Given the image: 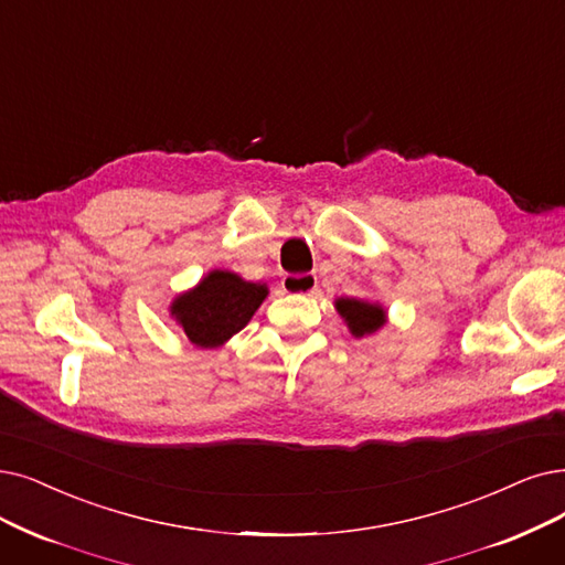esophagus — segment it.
I'll return each instance as SVG.
<instances>
[{"label": "esophagus", "instance_id": "34e87169", "mask_svg": "<svg viewBox=\"0 0 565 565\" xmlns=\"http://www.w3.org/2000/svg\"><path fill=\"white\" fill-rule=\"evenodd\" d=\"M287 295H315L318 291V276L315 274H289L282 278Z\"/></svg>", "mask_w": 565, "mask_h": 565}]
</instances>
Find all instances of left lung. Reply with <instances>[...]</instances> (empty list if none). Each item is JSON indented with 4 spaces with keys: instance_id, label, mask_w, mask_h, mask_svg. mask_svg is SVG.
Returning a JSON list of instances; mask_svg holds the SVG:
<instances>
[{
    "instance_id": "obj_1",
    "label": "left lung",
    "mask_w": 565,
    "mask_h": 565,
    "mask_svg": "<svg viewBox=\"0 0 565 565\" xmlns=\"http://www.w3.org/2000/svg\"><path fill=\"white\" fill-rule=\"evenodd\" d=\"M335 310L343 315L350 331L359 338L366 333H375L382 324H385V310H382L377 303L359 301V299H338Z\"/></svg>"
}]
</instances>
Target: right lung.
Here are the masks:
<instances>
[{
    "instance_id": "add662e5",
    "label": "right lung",
    "mask_w": 565,
    "mask_h": 565,
    "mask_svg": "<svg viewBox=\"0 0 565 565\" xmlns=\"http://www.w3.org/2000/svg\"><path fill=\"white\" fill-rule=\"evenodd\" d=\"M268 289L245 282L230 270H213L196 289L178 297L173 315L199 348H217L238 333L266 299Z\"/></svg>"
}]
</instances>
